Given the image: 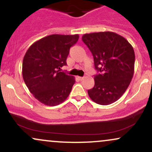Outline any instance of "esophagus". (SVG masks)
<instances>
[{
    "mask_svg": "<svg viewBox=\"0 0 152 152\" xmlns=\"http://www.w3.org/2000/svg\"><path fill=\"white\" fill-rule=\"evenodd\" d=\"M78 78L79 80H81V81H82V80L83 79V77H81V76H78Z\"/></svg>",
    "mask_w": 152,
    "mask_h": 152,
    "instance_id": "1",
    "label": "esophagus"
}]
</instances>
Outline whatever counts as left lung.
I'll return each mask as SVG.
<instances>
[{"label": "left lung", "instance_id": "left-lung-1", "mask_svg": "<svg viewBox=\"0 0 152 152\" xmlns=\"http://www.w3.org/2000/svg\"><path fill=\"white\" fill-rule=\"evenodd\" d=\"M82 41L91 52L95 69L99 72L94 76L95 84L88 90V96L100 105L116 102L126 91L133 77V47L121 36L110 31L86 34Z\"/></svg>", "mask_w": 152, "mask_h": 152}]
</instances>
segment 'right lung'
<instances>
[{
	"mask_svg": "<svg viewBox=\"0 0 152 152\" xmlns=\"http://www.w3.org/2000/svg\"><path fill=\"white\" fill-rule=\"evenodd\" d=\"M78 38V34L50 35L33 43L24 56V82L35 98L45 105H58L71 93L75 78L59 69L66 65L70 48Z\"/></svg>",
	"mask_w": 152,
	"mask_h": 152,
	"instance_id": "1",
	"label": "right lung"
}]
</instances>
